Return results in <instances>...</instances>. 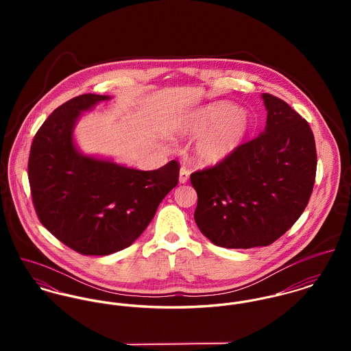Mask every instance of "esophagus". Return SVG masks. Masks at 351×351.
Segmentation results:
<instances>
[{
	"label": "esophagus",
	"instance_id": "obj_1",
	"mask_svg": "<svg viewBox=\"0 0 351 351\" xmlns=\"http://www.w3.org/2000/svg\"><path fill=\"white\" fill-rule=\"evenodd\" d=\"M188 180H189V170L185 166H182L180 170V182L186 184Z\"/></svg>",
	"mask_w": 351,
	"mask_h": 351
}]
</instances>
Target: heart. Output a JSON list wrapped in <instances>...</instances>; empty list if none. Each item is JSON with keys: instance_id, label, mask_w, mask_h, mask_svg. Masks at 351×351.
I'll return each mask as SVG.
<instances>
[{"instance_id": "b5f03b06", "label": "heart", "mask_w": 351, "mask_h": 351, "mask_svg": "<svg viewBox=\"0 0 351 351\" xmlns=\"http://www.w3.org/2000/svg\"><path fill=\"white\" fill-rule=\"evenodd\" d=\"M250 116L231 102L217 101L184 117L176 128L181 138L197 136L193 160L202 167H212L227 160L243 145L250 131Z\"/></svg>"}]
</instances>
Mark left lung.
<instances>
[{
    "label": "left lung",
    "mask_w": 351,
    "mask_h": 351,
    "mask_svg": "<svg viewBox=\"0 0 351 351\" xmlns=\"http://www.w3.org/2000/svg\"><path fill=\"white\" fill-rule=\"evenodd\" d=\"M266 127L227 160L195 171V221L204 237L226 249L269 246L304 212L316 176L309 124L285 101L262 93Z\"/></svg>",
    "instance_id": "8db88e82"
}]
</instances>
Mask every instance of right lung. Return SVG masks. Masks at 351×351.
<instances>
[{
	"label": "right lung",
	"instance_id": "obj_1",
	"mask_svg": "<svg viewBox=\"0 0 351 351\" xmlns=\"http://www.w3.org/2000/svg\"><path fill=\"white\" fill-rule=\"evenodd\" d=\"M109 99L89 93L58 106L36 132L28 159L40 223L82 255H109L131 246L178 184L177 160L143 171L77 149L73 132L81 113Z\"/></svg>",
	"mask_w": 351,
	"mask_h": 351
}]
</instances>
